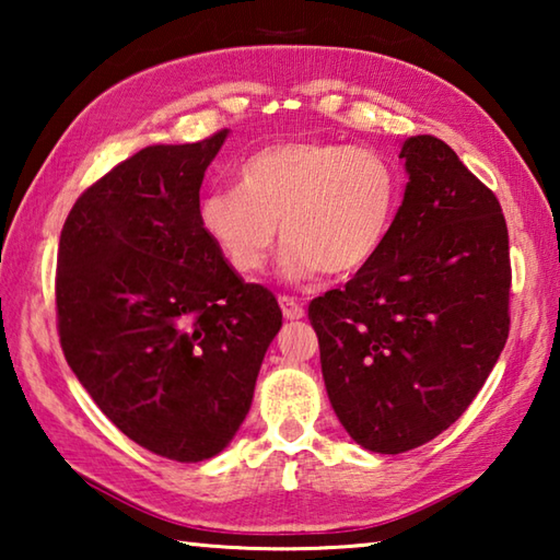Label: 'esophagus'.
<instances>
[{
	"label": "esophagus",
	"mask_w": 560,
	"mask_h": 560,
	"mask_svg": "<svg viewBox=\"0 0 560 560\" xmlns=\"http://www.w3.org/2000/svg\"><path fill=\"white\" fill-rule=\"evenodd\" d=\"M279 303H281L283 318H287V320L303 318V306L293 296H279Z\"/></svg>",
	"instance_id": "34e87169"
}]
</instances>
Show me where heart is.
<instances>
[{
  "mask_svg": "<svg viewBox=\"0 0 560 560\" xmlns=\"http://www.w3.org/2000/svg\"><path fill=\"white\" fill-rule=\"evenodd\" d=\"M400 192L393 160L373 148L289 140L246 158L236 167V187L205 195L200 226L242 277L264 269L279 230L287 277H346L381 252Z\"/></svg>",
  "mask_w": 560,
  "mask_h": 560,
  "instance_id": "obj_1",
  "label": "heart"
}]
</instances>
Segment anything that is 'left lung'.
<instances>
[{
    "instance_id": "left-lung-1",
    "label": "left lung",
    "mask_w": 560,
    "mask_h": 560,
    "mask_svg": "<svg viewBox=\"0 0 560 560\" xmlns=\"http://www.w3.org/2000/svg\"><path fill=\"white\" fill-rule=\"evenodd\" d=\"M410 183L381 252L308 303L338 420L360 447H420L467 410L509 338V230L497 195L434 136L400 150Z\"/></svg>"
}]
</instances>
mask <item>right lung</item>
I'll return each mask as SVG.
<instances>
[{
	"label": "right lung",
	"mask_w": 560,
	"mask_h": 560,
	"mask_svg": "<svg viewBox=\"0 0 560 560\" xmlns=\"http://www.w3.org/2000/svg\"><path fill=\"white\" fill-rule=\"evenodd\" d=\"M224 138L122 160L75 200L59 240L66 363L126 438L175 462L232 442L281 328L277 296L244 283L200 226L202 177Z\"/></svg>",
	"instance_id": "obj_1"
}]
</instances>
